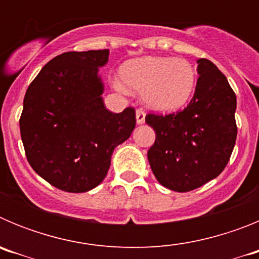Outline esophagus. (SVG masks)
<instances>
[{"label":"esophagus","instance_id":"obj_1","mask_svg":"<svg viewBox=\"0 0 259 259\" xmlns=\"http://www.w3.org/2000/svg\"><path fill=\"white\" fill-rule=\"evenodd\" d=\"M136 120L137 124H143L145 122V111L143 109H137L136 110Z\"/></svg>","mask_w":259,"mask_h":259}]
</instances>
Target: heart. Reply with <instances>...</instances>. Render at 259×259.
I'll use <instances>...</instances> for the list:
<instances>
[{"label": "heart", "instance_id": "b5f03b06", "mask_svg": "<svg viewBox=\"0 0 259 259\" xmlns=\"http://www.w3.org/2000/svg\"><path fill=\"white\" fill-rule=\"evenodd\" d=\"M123 83L143 92L145 104L158 111H174L187 104L196 85V72L187 59L143 57L125 62Z\"/></svg>", "mask_w": 259, "mask_h": 259}]
</instances>
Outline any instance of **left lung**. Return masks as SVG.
Masks as SVG:
<instances>
[{
  "label": "left lung",
  "mask_w": 259,
  "mask_h": 259,
  "mask_svg": "<svg viewBox=\"0 0 259 259\" xmlns=\"http://www.w3.org/2000/svg\"><path fill=\"white\" fill-rule=\"evenodd\" d=\"M200 74L184 110L148 114L155 131L148 159L155 179L175 192H189L215 179L227 166L236 143V95L211 61H197Z\"/></svg>",
  "instance_id": "8db88e82"
}]
</instances>
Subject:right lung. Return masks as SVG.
Segmentation results:
<instances>
[{"label": "right lung", "mask_w": 259, "mask_h": 259, "mask_svg": "<svg viewBox=\"0 0 259 259\" xmlns=\"http://www.w3.org/2000/svg\"><path fill=\"white\" fill-rule=\"evenodd\" d=\"M109 49L62 53L27 89L19 119L27 161L53 187L83 193L109 171L115 146L136 125L134 107L114 114L102 101L98 67Z\"/></svg>", "instance_id": "add662e5"}]
</instances>
